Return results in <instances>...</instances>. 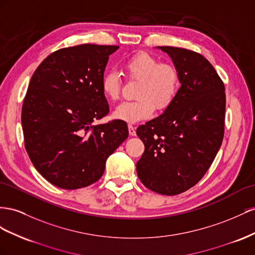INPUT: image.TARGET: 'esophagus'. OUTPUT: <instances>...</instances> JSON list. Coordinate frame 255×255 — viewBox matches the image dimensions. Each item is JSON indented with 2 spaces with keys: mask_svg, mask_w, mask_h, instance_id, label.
<instances>
[{
  "mask_svg": "<svg viewBox=\"0 0 255 255\" xmlns=\"http://www.w3.org/2000/svg\"><path fill=\"white\" fill-rule=\"evenodd\" d=\"M128 130H129V134L131 135V136H134L135 135V128H134V126H132V125H128Z\"/></svg>",
  "mask_w": 255,
  "mask_h": 255,
  "instance_id": "obj_1",
  "label": "esophagus"
}]
</instances>
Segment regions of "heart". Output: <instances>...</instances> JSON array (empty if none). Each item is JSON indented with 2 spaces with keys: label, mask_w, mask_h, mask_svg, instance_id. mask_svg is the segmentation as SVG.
<instances>
[{
  "label": "heart",
  "mask_w": 255,
  "mask_h": 255,
  "mask_svg": "<svg viewBox=\"0 0 255 255\" xmlns=\"http://www.w3.org/2000/svg\"><path fill=\"white\" fill-rule=\"evenodd\" d=\"M127 76L140 81L135 101H125L115 108L112 116L115 120L134 124L149 119L155 107L164 110L177 96L180 87V75L172 64H161L155 56L139 52L124 63ZM122 81L118 72L108 71L101 80V91L109 100L120 96Z\"/></svg>",
  "instance_id": "b5f03b06"
}]
</instances>
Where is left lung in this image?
I'll return each instance as SVG.
<instances>
[{
	"label": "left lung",
	"mask_w": 255,
	"mask_h": 255,
	"mask_svg": "<svg viewBox=\"0 0 255 255\" xmlns=\"http://www.w3.org/2000/svg\"><path fill=\"white\" fill-rule=\"evenodd\" d=\"M180 75V87L161 115L136 129L145 150L136 162L142 184L164 195L193 187L212 165L224 134V84L204 56L193 51L157 47Z\"/></svg>",
	"instance_id": "obj_1"
}]
</instances>
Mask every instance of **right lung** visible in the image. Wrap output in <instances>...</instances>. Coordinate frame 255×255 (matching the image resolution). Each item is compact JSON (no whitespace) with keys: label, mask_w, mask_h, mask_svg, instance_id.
<instances>
[{"label":"right lung","mask_w":255,"mask_h":255,"mask_svg":"<svg viewBox=\"0 0 255 255\" xmlns=\"http://www.w3.org/2000/svg\"><path fill=\"white\" fill-rule=\"evenodd\" d=\"M119 46L80 45L51 53L33 74L21 113L24 144L35 169L72 190L105 172L108 157L128 137L127 124L93 125L109 112L101 80Z\"/></svg>","instance_id":"1"}]
</instances>
